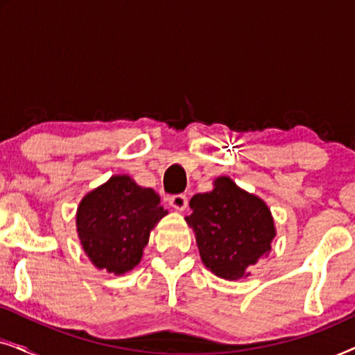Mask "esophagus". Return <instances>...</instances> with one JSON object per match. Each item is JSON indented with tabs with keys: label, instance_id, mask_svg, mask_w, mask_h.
<instances>
[{
	"label": "esophagus",
	"instance_id": "1",
	"mask_svg": "<svg viewBox=\"0 0 355 355\" xmlns=\"http://www.w3.org/2000/svg\"><path fill=\"white\" fill-rule=\"evenodd\" d=\"M169 205H171L174 210L184 211L187 208V197L184 193H178V196H171L168 198Z\"/></svg>",
	"mask_w": 355,
	"mask_h": 355
}]
</instances>
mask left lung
<instances>
[{"label": "left lung", "instance_id": "obj_1", "mask_svg": "<svg viewBox=\"0 0 355 355\" xmlns=\"http://www.w3.org/2000/svg\"><path fill=\"white\" fill-rule=\"evenodd\" d=\"M186 216L196 234L203 265L218 278L237 281L268 257L276 236L275 220L266 203L241 189L227 176L213 181V189L191 198Z\"/></svg>", "mask_w": 355, "mask_h": 355}]
</instances>
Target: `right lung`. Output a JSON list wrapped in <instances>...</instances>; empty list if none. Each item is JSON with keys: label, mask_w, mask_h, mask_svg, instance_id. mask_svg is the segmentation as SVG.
<instances>
[{"label": "right lung", "mask_w": 355, "mask_h": 355, "mask_svg": "<svg viewBox=\"0 0 355 355\" xmlns=\"http://www.w3.org/2000/svg\"><path fill=\"white\" fill-rule=\"evenodd\" d=\"M166 215L153 189L114 174L80 200L77 236L95 268L121 276L140 263L150 232Z\"/></svg>", "instance_id": "right-lung-1"}]
</instances>
